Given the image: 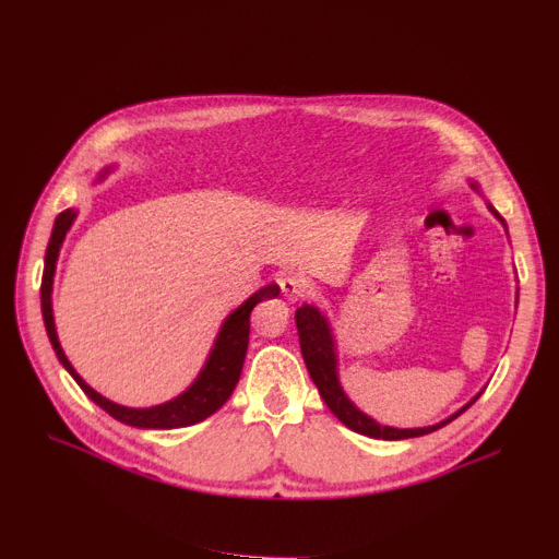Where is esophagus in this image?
<instances>
[{"label": "esophagus", "instance_id": "obj_1", "mask_svg": "<svg viewBox=\"0 0 559 559\" xmlns=\"http://www.w3.org/2000/svg\"><path fill=\"white\" fill-rule=\"evenodd\" d=\"M281 289L283 294L287 296L289 301H299V299H306V296L310 294V285L304 276L299 274H287L281 278Z\"/></svg>", "mask_w": 559, "mask_h": 559}]
</instances>
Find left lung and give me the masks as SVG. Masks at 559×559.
<instances>
[{
	"instance_id": "obj_1",
	"label": "left lung",
	"mask_w": 559,
	"mask_h": 559,
	"mask_svg": "<svg viewBox=\"0 0 559 559\" xmlns=\"http://www.w3.org/2000/svg\"><path fill=\"white\" fill-rule=\"evenodd\" d=\"M472 189L476 193L478 186L474 181H469ZM488 209L492 211V215L501 222V225L506 227V219L492 209V204L488 202ZM508 231V229H506ZM296 328H299V342H301V353H304V359H306V366L310 370V378L312 382L317 384L323 402L328 404L330 412L337 416L348 429L357 431V433H364L368 438H382V440H404V438H416V436H425V433H431L440 427H444L448 423H452L454 418H459L467 406H472L478 395H474L463 408H459V412L454 416H450L448 420H442L438 425H431V427H418V429H397V427H389V425H380L378 420H373L370 416H366L364 412H359V408L350 402V397L346 395V391L342 389V382H340V370H337V344H334V334H332V328H330V321L328 317L314 308V306H308L304 304L299 310H296Z\"/></svg>"
}]
</instances>
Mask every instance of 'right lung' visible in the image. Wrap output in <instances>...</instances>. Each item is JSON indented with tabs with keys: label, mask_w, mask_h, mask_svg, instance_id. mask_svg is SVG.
Wrapping results in <instances>:
<instances>
[{
	"label": "right lung",
	"mask_w": 559,
	"mask_h": 559,
	"mask_svg": "<svg viewBox=\"0 0 559 559\" xmlns=\"http://www.w3.org/2000/svg\"><path fill=\"white\" fill-rule=\"evenodd\" d=\"M109 170H115V168H105L98 175V181L105 179ZM76 215H79L76 211L67 209L56 217V225H53L51 240H49L47 255H45V272H43V287H40L45 328H47L49 342H51L60 364L67 368V373L79 382V386L85 391V395L90 400H94L100 408H105V412L111 418H117L123 425L139 427V429H179V427H189V425L206 420L209 416H213L217 412L222 404H225L231 397V393H234V389L240 380L247 346H249V314H251L253 306H258L260 301H265V299H272V296H278L281 287L276 283L260 287L258 292H253L249 296V299L240 308H236L225 319V323H222L217 337H215V344H213V348L206 357V364L200 370L198 380L183 393H179L177 397H173L164 404L145 406V408H132V406L117 404V402L103 397L100 393H96L76 373V368L71 366V361L62 353V346L58 342V332H56L53 306H51L53 274H56V263H58V253H60L62 240H64L67 231L71 229Z\"/></svg>",
	"instance_id": "add662e5"
}]
</instances>
